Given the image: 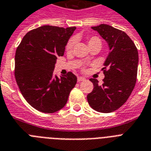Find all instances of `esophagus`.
I'll return each mask as SVG.
<instances>
[{
  "mask_svg": "<svg viewBox=\"0 0 151 151\" xmlns=\"http://www.w3.org/2000/svg\"><path fill=\"white\" fill-rule=\"evenodd\" d=\"M84 80H85V78H82V77H78V82L83 81H84Z\"/></svg>",
  "mask_w": 151,
  "mask_h": 151,
  "instance_id": "esophagus-1",
  "label": "esophagus"
}]
</instances>
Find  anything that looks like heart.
Returning <instances> with one entry per match:
<instances>
[{
	"label": "heart",
	"instance_id": "b5f03b06",
	"mask_svg": "<svg viewBox=\"0 0 151 151\" xmlns=\"http://www.w3.org/2000/svg\"><path fill=\"white\" fill-rule=\"evenodd\" d=\"M73 44H74V40L73 39L71 40H70L67 42V46H66V50H71L72 47H73ZM88 46H92V45H101V40L99 39V37H97V36H93V37L89 38L88 40Z\"/></svg>",
	"mask_w": 151,
	"mask_h": 151
}]
</instances>
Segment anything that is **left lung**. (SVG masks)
I'll list each match as a JSON object with an SVG mask.
<instances>
[{"instance_id":"left-lung-1","label":"left lung","mask_w":151,"mask_h":151,"mask_svg":"<svg viewBox=\"0 0 151 151\" xmlns=\"http://www.w3.org/2000/svg\"><path fill=\"white\" fill-rule=\"evenodd\" d=\"M107 42L109 52L104 63L103 84L91 78L93 91L87 96L88 104L95 111L109 113L116 111L127 101L137 81L138 51L128 35L109 24L91 27Z\"/></svg>"}]
</instances>
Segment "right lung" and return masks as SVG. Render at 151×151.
I'll return each mask as SVG.
<instances>
[{"label":"right lung","mask_w":151,"mask_h":151,"mask_svg":"<svg viewBox=\"0 0 151 151\" xmlns=\"http://www.w3.org/2000/svg\"><path fill=\"white\" fill-rule=\"evenodd\" d=\"M75 29L39 27L26 33L16 50V82L27 102L38 111L53 113L63 109L77 84L72 72L60 78L53 73L56 59L63 55Z\"/></svg>","instance_id":"add662e5"}]
</instances>
